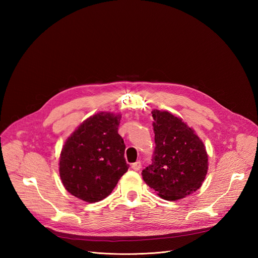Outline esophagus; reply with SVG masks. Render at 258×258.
<instances>
[{
  "instance_id": "34e87169",
  "label": "esophagus",
  "mask_w": 258,
  "mask_h": 258,
  "mask_svg": "<svg viewBox=\"0 0 258 258\" xmlns=\"http://www.w3.org/2000/svg\"><path fill=\"white\" fill-rule=\"evenodd\" d=\"M131 168L134 169L135 171H139L140 169L142 168V163H141V161H137V162H135V163H132V165H131Z\"/></svg>"
}]
</instances>
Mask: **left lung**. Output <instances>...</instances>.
<instances>
[{"label": "left lung", "mask_w": 258, "mask_h": 258, "mask_svg": "<svg viewBox=\"0 0 258 258\" xmlns=\"http://www.w3.org/2000/svg\"><path fill=\"white\" fill-rule=\"evenodd\" d=\"M155 151L142 171L144 182L166 200H177L200 188L208 172L206 147L191 128L169 112L154 110Z\"/></svg>", "instance_id": "left-lung-1"}]
</instances>
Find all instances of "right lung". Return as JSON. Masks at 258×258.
Returning <instances> with one entry per match:
<instances>
[{"label":"right lung","instance_id":"obj_1","mask_svg":"<svg viewBox=\"0 0 258 258\" xmlns=\"http://www.w3.org/2000/svg\"><path fill=\"white\" fill-rule=\"evenodd\" d=\"M120 115L99 113L71 135L60 155L59 172L66 189L86 202L106 198L129 165L118 135Z\"/></svg>","mask_w":258,"mask_h":258}]
</instances>
